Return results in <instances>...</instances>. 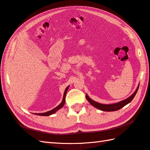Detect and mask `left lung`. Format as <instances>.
Here are the masks:
<instances>
[{"mask_svg": "<svg viewBox=\"0 0 150 150\" xmlns=\"http://www.w3.org/2000/svg\"><path fill=\"white\" fill-rule=\"evenodd\" d=\"M139 87V84L138 85L137 88L136 90L135 91L134 93H133L131 96L129 97L128 98H127L126 99L123 100L122 101H120L117 103H114V104H100L98 103L97 102H95L93 100H92L91 98L89 97L88 95L87 94H86V98L88 100V101L90 103L92 106H94L95 108H97V109L104 111H117L120 110V108H123L124 106H126V104H129L130 102H131L134 97L135 96V95L137 93V92L138 91V89Z\"/></svg>", "mask_w": 150, "mask_h": 150, "instance_id": "8db88e82", "label": "left lung"}]
</instances>
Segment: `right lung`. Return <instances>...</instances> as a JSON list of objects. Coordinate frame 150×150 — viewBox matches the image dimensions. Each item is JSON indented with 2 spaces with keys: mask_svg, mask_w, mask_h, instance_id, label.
<instances>
[{
  "mask_svg": "<svg viewBox=\"0 0 150 150\" xmlns=\"http://www.w3.org/2000/svg\"><path fill=\"white\" fill-rule=\"evenodd\" d=\"M68 88H69V86H68V87L66 88V90L64 91V93L62 100L61 102V103H60L58 106H57L56 108H54V109H53L52 110L47 111V112L42 113H35V115H40V116H49V115H51L55 113L57 111H58L60 109V108H62L64 106V105L65 104L66 95V93H67V91H68Z\"/></svg>",
  "mask_w": 150,
  "mask_h": 150,
  "instance_id": "right-lung-1",
  "label": "right lung"
}]
</instances>
